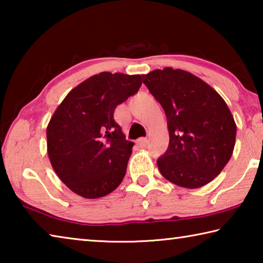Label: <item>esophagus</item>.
I'll use <instances>...</instances> for the list:
<instances>
[{
    "label": "esophagus",
    "mask_w": 263,
    "mask_h": 263,
    "mask_svg": "<svg viewBox=\"0 0 263 263\" xmlns=\"http://www.w3.org/2000/svg\"><path fill=\"white\" fill-rule=\"evenodd\" d=\"M147 144H148V140L146 139V138H139V139L137 140V145H138V147H139V148L146 147Z\"/></svg>",
    "instance_id": "34e87169"
}]
</instances>
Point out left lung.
I'll return each instance as SVG.
<instances>
[{"mask_svg": "<svg viewBox=\"0 0 263 263\" xmlns=\"http://www.w3.org/2000/svg\"><path fill=\"white\" fill-rule=\"evenodd\" d=\"M164 110L169 146L158 159L164 179L188 189L201 188L232 157L237 125L221 96L194 74L166 67L142 75Z\"/></svg>", "mask_w": 263, "mask_h": 263, "instance_id": "8db88e82", "label": "left lung"}]
</instances>
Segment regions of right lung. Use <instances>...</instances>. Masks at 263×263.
<instances>
[{
    "label": "right lung",
    "instance_id": "obj_1",
    "mask_svg": "<svg viewBox=\"0 0 263 263\" xmlns=\"http://www.w3.org/2000/svg\"><path fill=\"white\" fill-rule=\"evenodd\" d=\"M142 75L102 72L70 90L47 125V154L79 196L100 198L121 184L133 142L115 122L116 106L139 90Z\"/></svg>",
    "mask_w": 263,
    "mask_h": 263
}]
</instances>
